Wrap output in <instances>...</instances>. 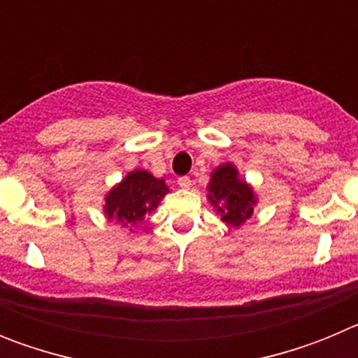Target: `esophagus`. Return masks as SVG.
<instances>
[{
  "instance_id": "obj_1",
  "label": "esophagus",
  "mask_w": 358,
  "mask_h": 358,
  "mask_svg": "<svg viewBox=\"0 0 358 358\" xmlns=\"http://www.w3.org/2000/svg\"><path fill=\"white\" fill-rule=\"evenodd\" d=\"M177 185L181 186V188H189V186H192V179H189L188 176H182L177 179Z\"/></svg>"
}]
</instances>
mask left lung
Here are the masks:
<instances>
[{"instance_id":"obj_1","label":"left lung","mask_w":358,"mask_h":358,"mask_svg":"<svg viewBox=\"0 0 358 358\" xmlns=\"http://www.w3.org/2000/svg\"><path fill=\"white\" fill-rule=\"evenodd\" d=\"M210 202L222 215V220L233 227H240L251 218L256 199L252 188L238 177V172L231 163L222 164L211 173Z\"/></svg>"}]
</instances>
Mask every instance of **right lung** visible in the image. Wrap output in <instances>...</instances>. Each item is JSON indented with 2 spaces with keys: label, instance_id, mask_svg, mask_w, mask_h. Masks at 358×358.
Wrapping results in <instances>:
<instances>
[{
  "label": "right lung",
  "instance_id": "obj_1",
  "mask_svg": "<svg viewBox=\"0 0 358 358\" xmlns=\"http://www.w3.org/2000/svg\"><path fill=\"white\" fill-rule=\"evenodd\" d=\"M166 192L169 186L163 179H156L145 170H134L107 194L103 211L107 218H116L123 226H136L157 208Z\"/></svg>",
  "mask_w": 358,
  "mask_h": 358
}]
</instances>
